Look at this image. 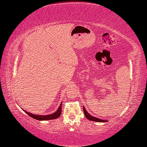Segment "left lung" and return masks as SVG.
Returning a JSON list of instances; mask_svg holds the SVG:
<instances>
[{
	"instance_id": "8db88e82",
	"label": "left lung",
	"mask_w": 147,
	"mask_h": 147,
	"mask_svg": "<svg viewBox=\"0 0 147 147\" xmlns=\"http://www.w3.org/2000/svg\"><path fill=\"white\" fill-rule=\"evenodd\" d=\"M83 110H84V115H85V117L89 120L93 121H97V122H106V121H107L102 120V119H98V118H97L96 117L92 116L91 115H90L88 113L86 112V110L85 108H84V107H83Z\"/></svg>"
}]
</instances>
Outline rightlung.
Returning <instances> with one entry per match:
<instances>
[{"label": "right lung", "instance_id": "1", "mask_svg": "<svg viewBox=\"0 0 147 147\" xmlns=\"http://www.w3.org/2000/svg\"><path fill=\"white\" fill-rule=\"evenodd\" d=\"M61 110H62V102L61 103L60 106H59L58 110H57L55 112H54L53 114H51L50 115H38L32 114L30 112L25 111V110L24 111L28 115H30V117H32V118H33V119H37V120H40V121H45V120H51V119H56V118H58L61 114Z\"/></svg>", "mask_w": 147, "mask_h": 147}]
</instances>
